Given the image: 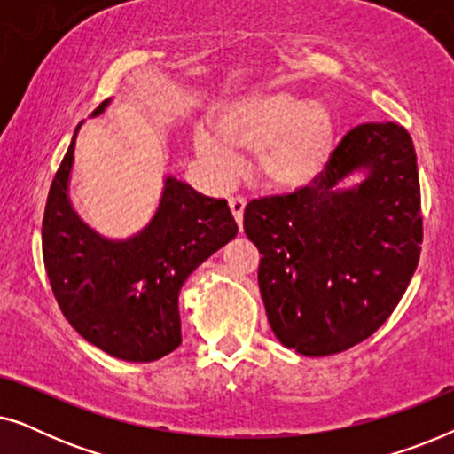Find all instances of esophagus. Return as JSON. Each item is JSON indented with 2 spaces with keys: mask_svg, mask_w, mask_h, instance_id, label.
I'll return each instance as SVG.
<instances>
[{
  "mask_svg": "<svg viewBox=\"0 0 454 454\" xmlns=\"http://www.w3.org/2000/svg\"><path fill=\"white\" fill-rule=\"evenodd\" d=\"M229 208H231V215L233 219L238 221V225L241 229V223H244V208H246V198L235 194V196H229Z\"/></svg>",
  "mask_w": 454,
  "mask_h": 454,
  "instance_id": "1",
  "label": "esophagus"
}]
</instances>
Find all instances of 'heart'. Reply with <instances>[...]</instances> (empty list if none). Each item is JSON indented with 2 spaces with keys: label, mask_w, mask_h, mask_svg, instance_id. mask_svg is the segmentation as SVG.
<instances>
[{
  "label": "heart",
  "mask_w": 454,
  "mask_h": 454,
  "mask_svg": "<svg viewBox=\"0 0 454 454\" xmlns=\"http://www.w3.org/2000/svg\"><path fill=\"white\" fill-rule=\"evenodd\" d=\"M216 132L196 129V146L216 169L233 171V151L254 153L258 182L277 192L314 184L328 167L334 148V120L322 103L285 90L238 98L216 111Z\"/></svg>",
  "instance_id": "obj_1"
}]
</instances>
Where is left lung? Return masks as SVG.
<instances>
[{"label": "left lung", "mask_w": 454, "mask_h": 454, "mask_svg": "<svg viewBox=\"0 0 454 454\" xmlns=\"http://www.w3.org/2000/svg\"><path fill=\"white\" fill-rule=\"evenodd\" d=\"M369 177L338 188L353 168ZM269 325L308 357L340 353L380 328L401 301L424 241L418 157L393 121L349 129L308 188L247 202Z\"/></svg>", "instance_id": "left-lung-1"}]
</instances>
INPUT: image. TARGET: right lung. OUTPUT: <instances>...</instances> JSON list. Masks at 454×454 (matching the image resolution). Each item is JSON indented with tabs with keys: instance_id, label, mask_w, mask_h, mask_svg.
I'll use <instances>...</instances> for the list:
<instances>
[{
	"instance_id": "add662e5",
	"label": "right lung",
	"mask_w": 454,
	"mask_h": 454,
	"mask_svg": "<svg viewBox=\"0 0 454 454\" xmlns=\"http://www.w3.org/2000/svg\"><path fill=\"white\" fill-rule=\"evenodd\" d=\"M74 145L76 138L55 173L43 215V260L53 295L89 343L126 362H154L182 345L177 295L184 281L235 238L238 223L227 200L167 177L145 231L128 241L98 238L67 200Z\"/></svg>"
}]
</instances>
